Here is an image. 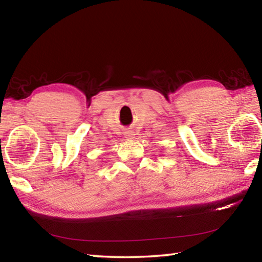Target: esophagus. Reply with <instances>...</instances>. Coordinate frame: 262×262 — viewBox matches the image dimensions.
<instances>
[{
    "label": "esophagus",
    "mask_w": 262,
    "mask_h": 262,
    "mask_svg": "<svg viewBox=\"0 0 262 262\" xmlns=\"http://www.w3.org/2000/svg\"><path fill=\"white\" fill-rule=\"evenodd\" d=\"M125 136L127 137V139H133V136H134V132L127 130V132H125Z\"/></svg>",
    "instance_id": "esophagus-1"
}]
</instances>
